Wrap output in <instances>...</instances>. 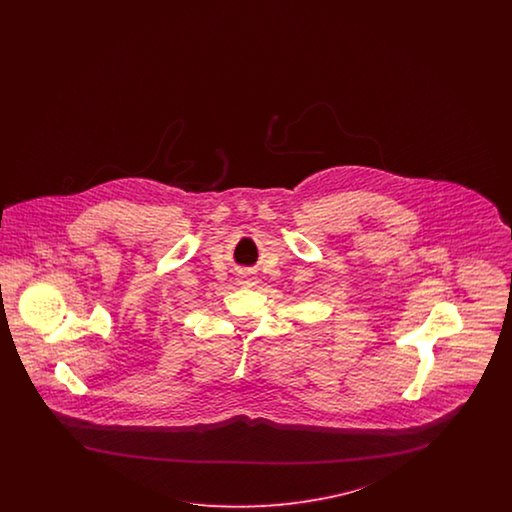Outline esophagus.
Wrapping results in <instances>:
<instances>
[{
	"mask_svg": "<svg viewBox=\"0 0 512 512\" xmlns=\"http://www.w3.org/2000/svg\"><path fill=\"white\" fill-rule=\"evenodd\" d=\"M240 283H242V285H248V287H251V285H255V283H257V278H255V276H251L249 272H246V274H242Z\"/></svg>",
	"mask_w": 512,
	"mask_h": 512,
	"instance_id": "1",
	"label": "esophagus"
}]
</instances>
